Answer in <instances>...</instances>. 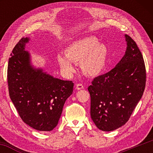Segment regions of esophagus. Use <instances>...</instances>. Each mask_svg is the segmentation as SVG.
I'll return each instance as SVG.
<instances>
[{"label":"esophagus","instance_id":"1","mask_svg":"<svg viewBox=\"0 0 153 153\" xmlns=\"http://www.w3.org/2000/svg\"><path fill=\"white\" fill-rule=\"evenodd\" d=\"M76 88L77 90H82L84 88V86H83L82 84H77L76 86Z\"/></svg>","mask_w":153,"mask_h":153}]
</instances>
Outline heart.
I'll use <instances>...</instances> for the list:
<instances>
[{"instance_id": "b5f03b06", "label": "heart", "mask_w": 153, "mask_h": 153, "mask_svg": "<svg viewBox=\"0 0 153 153\" xmlns=\"http://www.w3.org/2000/svg\"><path fill=\"white\" fill-rule=\"evenodd\" d=\"M65 56H57L61 68L67 74L74 71L72 63L80 64L86 76L95 77L104 71L107 63L108 48L94 36H85L72 42L64 50Z\"/></svg>"}]
</instances>
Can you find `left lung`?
Listing matches in <instances>:
<instances>
[{"label":"left lung","mask_w":153,"mask_h":153,"mask_svg":"<svg viewBox=\"0 0 153 153\" xmlns=\"http://www.w3.org/2000/svg\"><path fill=\"white\" fill-rule=\"evenodd\" d=\"M125 37L127 48L123 58L108 73L95 77L88 88L91 118L102 131L115 130L129 120L146 85L141 52L130 36Z\"/></svg>","instance_id":"obj_1"}]
</instances>
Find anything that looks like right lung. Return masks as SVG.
<instances>
[{
  "label": "right lung",
  "instance_id": "obj_1",
  "mask_svg": "<svg viewBox=\"0 0 153 153\" xmlns=\"http://www.w3.org/2000/svg\"><path fill=\"white\" fill-rule=\"evenodd\" d=\"M28 38L15 45L7 69L10 98L24 123L39 131H49L57 126L67 98L73 93L72 81L55 78L30 64L25 51Z\"/></svg>",
  "mask_w": 153,
  "mask_h": 153
}]
</instances>
